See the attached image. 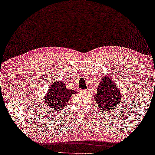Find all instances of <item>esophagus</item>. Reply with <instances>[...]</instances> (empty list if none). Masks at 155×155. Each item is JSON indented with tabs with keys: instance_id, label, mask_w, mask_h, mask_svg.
Masks as SVG:
<instances>
[{
	"instance_id": "esophagus-1",
	"label": "esophagus",
	"mask_w": 155,
	"mask_h": 155,
	"mask_svg": "<svg viewBox=\"0 0 155 155\" xmlns=\"http://www.w3.org/2000/svg\"><path fill=\"white\" fill-rule=\"evenodd\" d=\"M81 93H87V91L86 89H80Z\"/></svg>"
}]
</instances>
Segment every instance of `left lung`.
Returning <instances> with one entry per match:
<instances>
[{
	"instance_id": "1",
	"label": "left lung",
	"mask_w": 155,
	"mask_h": 155,
	"mask_svg": "<svg viewBox=\"0 0 155 155\" xmlns=\"http://www.w3.org/2000/svg\"><path fill=\"white\" fill-rule=\"evenodd\" d=\"M97 105L103 111L112 110L118 108L121 102V94L112 78L104 76L100 82L97 93L94 95Z\"/></svg>"
}]
</instances>
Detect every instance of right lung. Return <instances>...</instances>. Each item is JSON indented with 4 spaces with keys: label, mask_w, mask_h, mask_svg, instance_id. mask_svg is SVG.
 Returning <instances> with one entry per match:
<instances>
[{
    "label": "right lung",
    "mask_w": 155,
    "mask_h": 155,
    "mask_svg": "<svg viewBox=\"0 0 155 155\" xmlns=\"http://www.w3.org/2000/svg\"><path fill=\"white\" fill-rule=\"evenodd\" d=\"M75 94H78L77 91L67 89L62 81H56L49 87L44 97V101L48 108L59 111L65 107L71 96Z\"/></svg>",
    "instance_id": "1"
}]
</instances>
